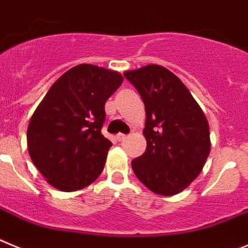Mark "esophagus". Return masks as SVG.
<instances>
[{
    "label": "esophagus",
    "mask_w": 248,
    "mask_h": 248,
    "mask_svg": "<svg viewBox=\"0 0 248 248\" xmlns=\"http://www.w3.org/2000/svg\"><path fill=\"white\" fill-rule=\"evenodd\" d=\"M116 138L120 140V142H122V140H124L127 138L126 135H124V133H119V135L116 136Z\"/></svg>",
    "instance_id": "obj_1"
}]
</instances>
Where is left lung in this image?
Returning a JSON list of instances; mask_svg holds the SVG:
<instances>
[{"mask_svg": "<svg viewBox=\"0 0 248 248\" xmlns=\"http://www.w3.org/2000/svg\"><path fill=\"white\" fill-rule=\"evenodd\" d=\"M146 108V152L132 160L136 177L149 190L170 196L202 171L210 153L209 124L190 91L160 65L124 73Z\"/></svg>", "mask_w": 248, "mask_h": 248, "instance_id": "left-lung-1", "label": "left lung"}]
</instances>
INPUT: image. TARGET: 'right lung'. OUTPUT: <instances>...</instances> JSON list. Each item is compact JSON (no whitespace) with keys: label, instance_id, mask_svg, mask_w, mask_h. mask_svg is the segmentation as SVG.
<instances>
[{"label":"right lung","instance_id":"add662e5","mask_svg":"<svg viewBox=\"0 0 248 248\" xmlns=\"http://www.w3.org/2000/svg\"><path fill=\"white\" fill-rule=\"evenodd\" d=\"M120 73L80 64L64 73L38 105L27 129L28 152L46 182L75 191L99 178L112 146L101 133L105 104Z\"/></svg>","mask_w":248,"mask_h":248}]
</instances>
